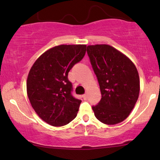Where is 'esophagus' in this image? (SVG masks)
<instances>
[{
    "label": "esophagus",
    "instance_id": "obj_1",
    "mask_svg": "<svg viewBox=\"0 0 160 160\" xmlns=\"http://www.w3.org/2000/svg\"><path fill=\"white\" fill-rule=\"evenodd\" d=\"M83 98H84V100H87V98H88V95L87 93L84 94V95H83Z\"/></svg>",
    "mask_w": 160,
    "mask_h": 160
}]
</instances>
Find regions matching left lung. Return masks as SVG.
<instances>
[{
	"mask_svg": "<svg viewBox=\"0 0 160 160\" xmlns=\"http://www.w3.org/2000/svg\"><path fill=\"white\" fill-rule=\"evenodd\" d=\"M87 52L101 92L92 110L106 124H117L128 117L140 92L138 70L125 54L107 44L87 46Z\"/></svg>",
	"mask_w": 160,
	"mask_h": 160,
	"instance_id": "1",
	"label": "left lung"
}]
</instances>
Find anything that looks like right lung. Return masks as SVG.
I'll return each mask as SVG.
<instances>
[{
    "mask_svg": "<svg viewBox=\"0 0 160 160\" xmlns=\"http://www.w3.org/2000/svg\"><path fill=\"white\" fill-rule=\"evenodd\" d=\"M85 44H62L41 54L30 68L27 94L39 117L54 127L68 124L77 116L82 100L71 95L68 75L86 53Z\"/></svg>",
    "mask_w": 160,
    "mask_h": 160,
    "instance_id": "obj_1",
    "label": "right lung"
}]
</instances>
